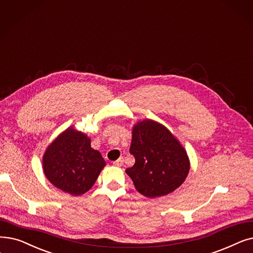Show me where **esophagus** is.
I'll return each mask as SVG.
<instances>
[{"mask_svg": "<svg viewBox=\"0 0 253 253\" xmlns=\"http://www.w3.org/2000/svg\"><path fill=\"white\" fill-rule=\"evenodd\" d=\"M123 162H124L123 158H119L118 160H116L114 162V166H116V167H122L123 166Z\"/></svg>", "mask_w": 253, "mask_h": 253, "instance_id": "obj_1", "label": "esophagus"}]
</instances>
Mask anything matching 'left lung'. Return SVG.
Masks as SVG:
<instances>
[{
    "mask_svg": "<svg viewBox=\"0 0 253 253\" xmlns=\"http://www.w3.org/2000/svg\"><path fill=\"white\" fill-rule=\"evenodd\" d=\"M129 152L135 163L126 172L136 190L147 197L167 195L180 187L187 177V153L166 127L152 120L133 127Z\"/></svg>",
    "mask_w": 253,
    "mask_h": 253,
    "instance_id": "obj_1",
    "label": "left lung"
}]
</instances>
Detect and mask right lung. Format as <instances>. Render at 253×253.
<instances>
[{"label": "right lung", "mask_w": 253, "mask_h": 253, "mask_svg": "<svg viewBox=\"0 0 253 253\" xmlns=\"http://www.w3.org/2000/svg\"><path fill=\"white\" fill-rule=\"evenodd\" d=\"M105 161L85 134L68 128L47 148L43 170L48 181L74 196L90 190Z\"/></svg>", "instance_id": "right-lung-1"}]
</instances>
